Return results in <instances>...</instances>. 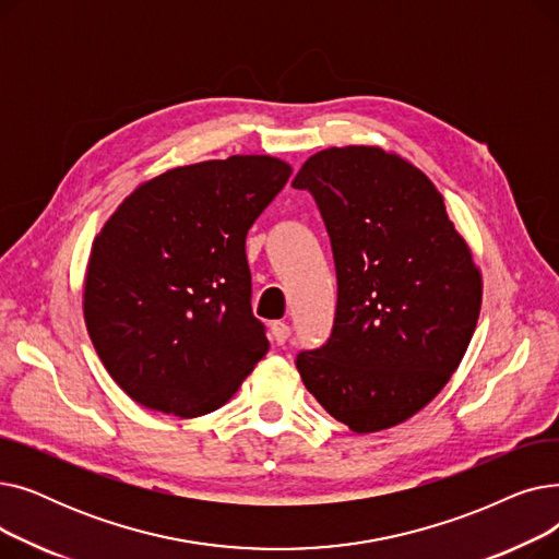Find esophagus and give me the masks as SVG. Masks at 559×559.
I'll list each match as a JSON object with an SVG mask.
<instances>
[{"label": "esophagus", "instance_id": "obj_1", "mask_svg": "<svg viewBox=\"0 0 559 559\" xmlns=\"http://www.w3.org/2000/svg\"><path fill=\"white\" fill-rule=\"evenodd\" d=\"M272 337L276 340L278 346H283V344L287 342V337H289V326L285 324V321H274V324H272Z\"/></svg>", "mask_w": 559, "mask_h": 559}]
</instances>
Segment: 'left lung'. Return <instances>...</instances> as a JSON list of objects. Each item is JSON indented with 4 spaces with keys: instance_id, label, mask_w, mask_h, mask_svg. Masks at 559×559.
Listing matches in <instances>:
<instances>
[{
    "instance_id": "8db88e82",
    "label": "left lung",
    "mask_w": 559,
    "mask_h": 559,
    "mask_svg": "<svg viewBox=\"0 0 559 559\" xmlns=\"http://www.w3.org/2000/svg\"><path fill=\"white\" fill-rule=\"evenodd\" d=\"M292 188L326 224L337 306L326 344L301 350L308 392L354 432L403 424L457 369L483 281L428 176L378 146L310 156Z\"/></svg>"
}]
</instances>
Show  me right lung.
<instances>
[{"label": "right lung", "mask_w": 559, "mask_h": 559, "mask_svg": "<svg viewBox=\"0 0 559 559\" xmlns=\"http://www.w3.org/2000/svg\"><path fill=\"white\" fill-rule=\"evenodd\" d=\"M289 174L272 156L176 167L142 183L104 224L83 314L97 356L135 403L209 415L267 354L245 242Z\"/></svg>", "instance_id": "obj_1"}]
</instances>
